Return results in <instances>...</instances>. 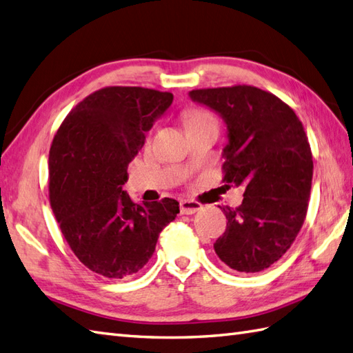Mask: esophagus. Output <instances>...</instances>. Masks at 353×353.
<instances>
[{"label": "esophagus", "instance_id": "1", "mask_svg": "<svg viewBox=\"0 0 353 353\" xmlns=\"http://www.w3.org/2000/svg\"><path fill=\"white\" fill-rule=\"evenodd\" d=\"M201 209V204L194 200H180V214L192 215L196 210Z\"/></svg>", "mask_w": 353, "mask_h": 353}]
</instances>
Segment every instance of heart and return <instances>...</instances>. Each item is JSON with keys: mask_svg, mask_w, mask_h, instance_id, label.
I'll return each instance as SVG.
<instances>
[{"mask_svg": "<svg viewBox=\"0 0 353 353\" xmlns=\"http://www.w3.org/2000/svg\"><path fill=\"white\" fill-rule=\"evenodd\" d=\"M206 120H214L209 112L201 111V110H191L185 114V123L186 125H192V123L199 121H206Z\"/></svg>", "mask_w": 353, "mask_h": 353, "instance_id": "1", "label": "heart"}]
</instances>
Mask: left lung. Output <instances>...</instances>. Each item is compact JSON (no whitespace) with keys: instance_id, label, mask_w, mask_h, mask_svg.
I'll return each instance as SVG.
<instances>
[{"instance_id":"1","label":"left lung","mask_w":353,"mask_h":353,"mask_svg":"<svg viewBox=\"0 0 353 353\" xmlns=\"http://www.w3.org/2000/svg\"><path fill=\"white\" fill-rule=\"evenodd\" d=\"M190 97L224 120V180L245 190L239 208L219 206L228 221L216 256L237 272H260L290 248L307 215L313 157L304 126L257 87L192 90Z\"/></svg>"}]
</instances>
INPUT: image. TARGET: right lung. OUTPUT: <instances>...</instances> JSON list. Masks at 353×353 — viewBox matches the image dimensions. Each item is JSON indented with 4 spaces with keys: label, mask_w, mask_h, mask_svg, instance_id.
<instances>
[{
    "label": "right lung",
    "mask_w": 353,
    "mask_h": 353,
    "mask_svg": "<svg viewBox=\"0 0 353 353\" xmlns=\"http://www.w3.org/2000/svg\"><path fill=\"white\" fill-rule=\"evenodd\" d=\"M171 103L167 92L105 87L79 102L54 137L51 208L81 263L105 278L121 280L143 269L179 214L173 199L134 203L123 191L129 162Z\"/></svg>",
    "instance_id": "1"
}]
</instances>
